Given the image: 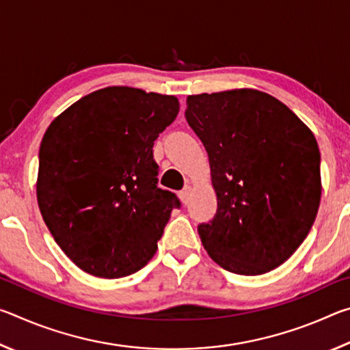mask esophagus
I'll use <instances>...</instances> for the list:
<instances>
[{"label":"esophagus","mask_w":350,"mask_h":350,"mask_svg":"<svg viewBox=\"0 0 350 350\" xmlns=\"http://www.w3.org/2000/svg\"><path fill=\"white\" fill-rule=\"evenodd\" d=\"M189 193H191V187H189V185H185V187H183V189H182V191L179 193V196H180V199H182V202H183V204H188V200H189Z\"/></svg>","instance_id":"1"}]
</instances>
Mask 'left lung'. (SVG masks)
Listing matches in <instances>:
<instances>
[{
	"instance_id": "1",
	"label": "left lung",
	"mask_w": 350,
	"mask_h": 350,
	"mask_svg": "<svg viewBox=\"0 0 350 350\" xmlns=\"http://www.w3.org/2000/svg\"><path fill=\"white\" fill-rule=\"evenodd\" d=\"M185 118L208 152L217 196L215 217L198 227L205 250L236 275L280 267L318 213L315 135L286 105L256 90L189 96Z\"/></svg>"
}]
</instances>
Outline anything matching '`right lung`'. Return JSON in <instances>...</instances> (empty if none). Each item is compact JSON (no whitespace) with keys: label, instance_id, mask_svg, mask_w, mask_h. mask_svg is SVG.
<instances>
[{"label":"right lung","instance_id":"1","mask_svg":"<svg viewBox=\"0 0 350 350\" xmlns=\"http://www.w3.org/2000/svg\"><path fill=\"white\" fill-rule=\"evenodd\" d=\"M179 100L128 86L91 92L62 112L40 145L38 206L66 256L86 273L145 267L180 200L157 187L152 145Z\"/></svg>","mask_w":350,"mask_h":350}]
</instances>
